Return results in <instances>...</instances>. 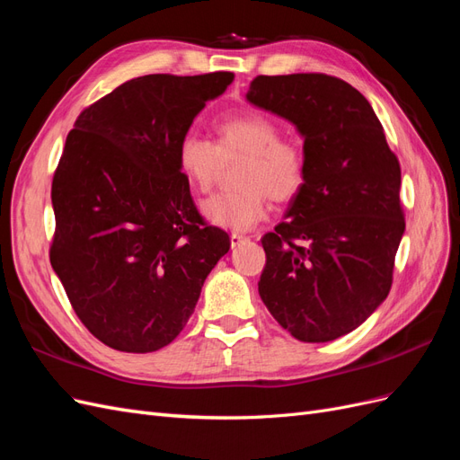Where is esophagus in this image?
Instances as JSON below:
<instances>
[{"mask_svg": "<svg viewBox=\"0 0 460 460\" xmlns=\"http://www.w3.org/2000/svg\"><path fill=\"white\" fill-rule=\"evenodd\" d=\"M245 242H247V238H245V235H242V234H232V235H230L232 247H238V245H242V243H245Z\"/></svg>", "mask_w": 460, "mask_h": 460, "instance_id": "1", "label": "esophagus"}]
</instances>
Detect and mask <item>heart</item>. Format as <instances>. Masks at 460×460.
Here are the masks:
<instances>
[{"label": "heart", "mask_w": 460, "mask_h": 460, "mask_svg": "<svg viewBox=\"0 0 460 460\" xmlns=\"http://www.w3.org/2000/svg\"><path fill=\"white\" fill-rule=\"evenodd\" d=\"M217 146L207 137L188 132L176 147L178 171L198 191L213 186L218 161L228 153H245L238 191L215 193L201 203L208 225L247 232L267 217L269 196L289 201L301 191L307 178V159L296 142L280 140V127L257 111H243L217 122Z\"/></svg>", "instance_id": "obj_1"}]
</instances>
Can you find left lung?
Listing matches in <instances>:
<instances>
[{
    "instance_id": "1",
    "label": "left lung",
    "mask_w": 460,
    "mask_h": 460,
    "mask_svg": "<svg viewBox=\"0 0 460 460\" xmlns=\"http://www.w3.org/2000/svg\"><path fill=\"white\" fill-rule=\"evenodd\" d=\"M245 100L294 124L307 178L262 242L259 296L299 341L358 328L392 288L401 169L367 97L328 75L257 76Z\"/></svg>"
}]
</instances>
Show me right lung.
Masks as SVG:
<instances>
[{"label": "right lung", "mask_w": 460, "mask_h": 460, "mask_svg": "<svg viewBox=\"0 0 460 460\" xmlns=\"http://www.w3.org/2000/svg\"><path fill=\"white\" fill-rule=\"evenodd\" d=\"M232 73L147 75L80 113L51 184L49 261L76 316L117 351L169 345L230 249L207 226L176 147Z\"/></svg>", "instance_id": "add662e5"}]
</instances>
